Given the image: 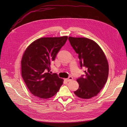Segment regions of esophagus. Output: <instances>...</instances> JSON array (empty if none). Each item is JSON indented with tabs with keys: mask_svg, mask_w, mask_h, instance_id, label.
<instances>
[{
	"mask_svg": "<svg viewBox=\"0 0 127 127\" xmlns=\"http://www.w3.org/2000/svg\"><path fill=\"white\" fill-rule=\"evenodd\" d=\"M72 79H73V78L72 77L70 76V77H69L68 78L66 79V80L67 82H70V81H71V80H72Z\"/></svg>",
	"mask_w": 127,
	"mask_h": 127,
	"instance_id": "esophagus-1",
	"label": "esophagus"
}]
</instances>
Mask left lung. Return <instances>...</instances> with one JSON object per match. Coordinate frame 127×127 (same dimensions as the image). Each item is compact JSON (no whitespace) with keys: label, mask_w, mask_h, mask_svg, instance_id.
<instances>
[{"label":"left lung","mask_w":127,"mask_h":127,"mask_svg":"<svg viewBox=\"0 0 127 127\" xmlns=\"http://www.w3.org/2000/svg\"><path fill=\"white\" fill-rule=\"evenodd\" d=\"M68 40L78 55L80 67L87 70L85 77L77 79L79 88L74 92L78 97L90 99L96 96L106 83L109 75V64L98 44L86 37L69 36Z\"/></svg>","instance_id":"8db88e82"}]
</instances>
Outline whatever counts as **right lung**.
Here are the masks:
<instances>
[{
  "label": "right lung",
  "mask_w": 127,
  "mask_h": 127,
  "mask_svg": "<svg viewBox=\"0 0 127 127\" xmlns=\"http://www.w3.org/2000/svg\"><path fill=\"white\" fill-rule=\"evenodd\" d=\"M67 39V36L41 37L33 41L25 50L21 60L22 76L27 87L35 96L50 98L63 85V79L49 72L51 63Z\"/></svg>",
  "instance_id": "obj_1"
}]
</instances>
